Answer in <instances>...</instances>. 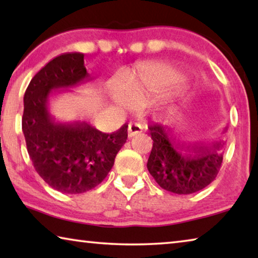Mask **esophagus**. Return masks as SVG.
<instances>
[{
	"label": "esophagus",
	"mask_w": 258,
	"mask_h": 258,
	"mask_svg": "<svg viewBox=\"0 0 258 258\" xmlns=\"http://www.w3.org/2000/svg\"><path fill=\"white\" fill-rule=\"evenodd\" d=\"M142 132V126L139 123H131L128 125V137L133 138Z\"/></svg>",
	"instance_id": "1"
}]
</instances>
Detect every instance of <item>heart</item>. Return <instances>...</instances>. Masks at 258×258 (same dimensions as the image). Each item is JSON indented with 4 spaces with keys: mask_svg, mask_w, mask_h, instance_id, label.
<instances>
[{
    "mask_svg": "<svg viewBox=\"0 0 258 258\" xmlns=\"http://www.w3.org/2000/svg\"><path fill=\"white\" fill-rule=\"evenodd\" d=\"M159 69L152 66L139 67L130 86L117 84L113 89L116 102L126 109H133L135 104L149 102L161 83Z\"/></svg>",
    "mask_w": 258,
    "mask_h": 258,
    "instance_id": "b5f03b06",
    "label": "heart"
}]
</instances>
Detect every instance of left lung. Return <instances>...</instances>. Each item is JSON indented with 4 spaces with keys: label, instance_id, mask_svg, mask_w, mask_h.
I'll list each match as a JSON object with an SVG mask.
<instances>
[{
    "label": "left lung",
    "instance_id": "obj_1",
    "mask_svg": "<svg viewBox=\"0 0 258 258\" xmlns=\"http://www.w3.org/2000/svg\"><path fill=\"white\" fill-rule=\"evenodd\" d=\"M148 128L154 145L147 167L159 186L173 194L190 195L215 180L223 161L224 142L186 151L163 123H155Z\"/></svg>",
    "mask_w": 258,
    "mask_h": 258
}]
</instances>
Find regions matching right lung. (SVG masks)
<instances>
[{
  "instance_id": "right-lung-1",
  "label": "right lung",
  "mask_w": 258,
  "mask_h": 258,
  "mask_svg": "<svg viewBox=\"0 0 258 258\" xmlns=\"http://www.w3.org/2000/svg\"><path fill=\"white\" fill-rule=\"evenodd\" d=\"M91 80L84 54L63 53L47 62L25 92L23 132L28 155L38 175L62 194H83L99 185L127 139L126 124L107 134L85 120L59 123L52 118L47 103L53 90Z\"/></svg>"
}]
</instances>
